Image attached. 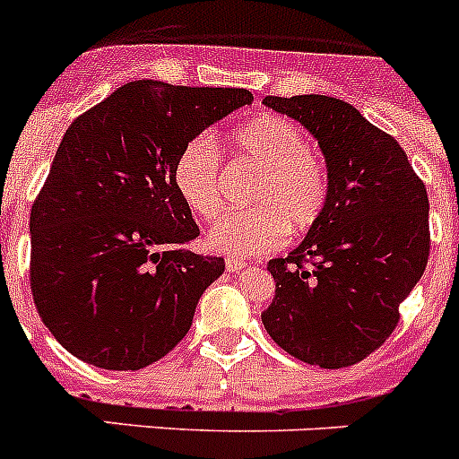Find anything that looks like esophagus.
<instances>
[{
    "label": "esophagus",
    "mask_w": 459,
    "mask_h": 459,
    "mask_svg": "<svg viewBox=\"0 0 459 459\" xmlns=\"http://www.w3.org/2000/svg\"><path fill=\"white\" fill-rule=\"evenodd\" d=\"M225 269L230 271V273H238V271L246 269V262H241V259H227Z\"/></svg>",
    "instance_id": "1"
}]
</instances>
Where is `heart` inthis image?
<instances>
[{"instance_id":"1","label":"heart","mask_w":459,"mask_h":459,"mask_svg":"<svg viewBox=\"0 0 459 459\" xmlns=\"http://www.w3.org/2000/svg\"><path fill=\"white\" fill-rule=\"evenodd\" d=\"M230 147L259 168V177L248 193L253 209L230 213L209 230L206 246L213 253L234 259L264 255L280 248L287 234L301 237L317 225L328 179L301 126L285 117H253L232 133ZM174 184L197 216L216 218L225 204L218 149L206 140L186 144L174 165Z\"/></svg>"}]
</instances>
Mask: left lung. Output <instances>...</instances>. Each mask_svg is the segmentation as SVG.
I'll list each match as a JSON object with an SVG mask.
<instances>
[{
	"mask_svg": "<svg viewBox=\"0 0 459 459\" xmlns=\"http://www.w3.org/2000/svg\"><path fill=\"white\" fill-rule=\"evenodd\" d=\"M317 140L328 197L285 259H271L266 333L310 366H354L386 342L429 255L428 190L395 137L331 96H266Z\"/></svg>",
	"mask_w": 459,
	"mask_h": 459,
	"instance_id": "obj_1",
	"label": "left lung"
}]
</instances>
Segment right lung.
Instances as JSON below:
<instances>
[{
    "label": "right lung",
    "mask_w": 459,
    "mask_h": 459,
    "mask_svg": "<svg viewBox=\"0 0 459 459\" xmlns=\"http://www.w3.org/2000/svg\"><path fill=\"white\" fill-rule=\"evenodd\" d=\"M253 103L248 89L135 80L68 126L30 216L31 294L64 350L105 370H140L188 333L221 257L174 184L188 142Z\"/></svg>",
    "instance_id": "right-lung-1"
}]
</instances>
